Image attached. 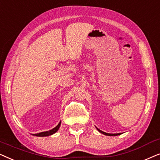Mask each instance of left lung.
<instances>
[{
  "label": "left lung",
  "instance_id": "1",
  "mask_svg": "<svg viewBox=\"0 0 160 160\" xmlns=\"http://www.w3.org/2000/svg\"><path fill=\"white\" fill-rule=\"evenodd\" d=\"M98 130L100 132L102 133V134H104V135H109V136H114V135H120V133H116V134H110V133H106V132H102V130H99V129H98Z\"/></svg>",
  "mask_w": 160,
  "mask_h": 160
}]
</instances>
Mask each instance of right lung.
Wrapping results in <instances>:
<instances>
[{
	"mask_svg": "<svg viewBox=\"0 0 160 160\" xmlns=\"http://www.w3.org/2000/svg\"><path fill=\"white\" fill-rule=\"evenodd\" d=\"M60 124H61V122H60V123L58 124V126H56L55 128L52 129L51 130L47 131V132H42L40 133H37V134H34L33 135H35V136H39V137H44V136H49V135H51L52 134H54V133H55L58 130V129L60 126Z\"/></svg>",
	"mask_w": 160,
	"mask_h": 160,
	"instance_id": "obj_1",
	"label": "right lung"
}]
</instances>
